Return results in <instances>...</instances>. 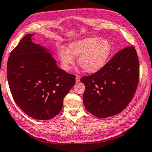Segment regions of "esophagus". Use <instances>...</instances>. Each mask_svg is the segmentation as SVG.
I'll return each instance as SVG.
<instances>
[{"mask_svg":"<svg viewBox=\"0 0 152 152\" xmlns=\"http://www.w3.org/2000/svg\"><path fill=\"white\" fill-rule=\"evenodd\" d=\"M80 78H81V77L80 76H79V75H77L76 76V83H79V81H80Z\"/></svg>","mask_w":152,"mask_h":152,"instance_id":"obj_1","label":"esophagus"}]
</instances>
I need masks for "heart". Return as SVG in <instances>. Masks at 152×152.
I'll return each instance as SVG.
<instances>
[{"mask_svg": "<svg viewBox=\"0 0 152 152\" xmlns=\"http://www.w3.org/2000/svg\"><path fill=\"white\" fill-rule=\"evenodd\" d=\"M111 50L110 42L99 37H92L75 40L69 44V49L59 47L57 54L61 66L68 70L74 63V56L78 63L87 73H94L103 67Z\"/></svg>", "mask_w": 152, "mask_h": 152, "instance_id": "1", "label": "heart"}]
</instances>
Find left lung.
<instances>
[{"label":"left lung","instance_id":"8db88e82","mask_svg":"<svg viewBox=\"0 0 152 152\" xmlns=\"http://www.w3.org/2000/svg\"><path fill=\"white\" fill-rule=\"evenodd\" d=\"M140 79V64L133 46L119 50L96 73L81 79L86 86L85 107L106 118L121 113L131 102Z\"/></svg>","mask_w":152,"mask_h":152}]
</instances>
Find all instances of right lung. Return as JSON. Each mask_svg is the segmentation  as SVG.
<instances>
[{
    "label": "right lung",
    "mask_w": 152,
    "mask_h": 152,
    "mask_svg": "<svg viewBox=\"0 0 152 152\" xmlns=\"http://www.w3.org/2000/svg\"><path fill=\"white\" fill-rule=\"evenodd\" d=\"M26 34L10 53L7 79L15 102L26 115L49 120L62 110L75 75L58 67L51 53Z\"/></svg>",
    "instance_id": "1"
}]
</instances>
